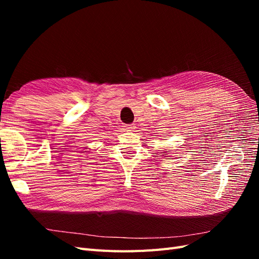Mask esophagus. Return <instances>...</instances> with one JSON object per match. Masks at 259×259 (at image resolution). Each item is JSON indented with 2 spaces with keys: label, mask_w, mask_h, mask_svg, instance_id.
<instances>
[{
  "label": "esophagus",
  "mask_w": 259,
  "mask_h": 259,
  "mask_svg": "<svg viewBox=\"0 0 259 259\" xmlns=\"http://www.w3.org/2000/svg\"><path fill=\"white\" fill-rule=\"evenodd\" d=\"M124 127L126 128V131H133L135 128V125L134 124H127V125H124Z\"/></svg>",
  "instance_id": "esophagus-1"
}]
</instances>
